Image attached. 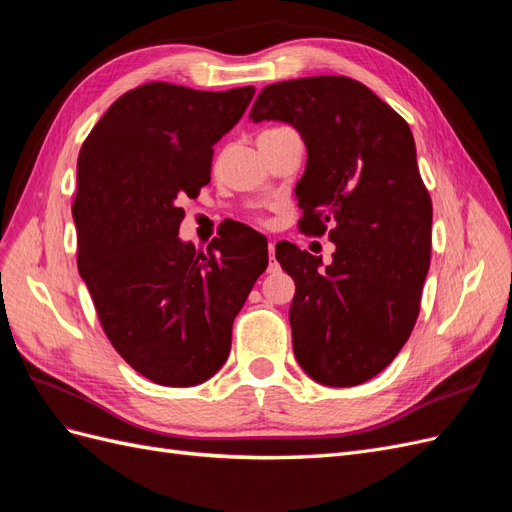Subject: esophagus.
I'll return each instance as SVG.
<instances>
[{
    "label": "esophagus",
    "instance_id": "34e87169",
    "mask_svg": "<svg viewBox=\"0 0 512 512\" xmlns=\"http://www.w3.org/2000/svg\"><path fill=\"white\" fill-rule=\"evenodd\" d=\"M267 250H269V267H267V271L275 273L277 269H280V265H277V260H275V243L273 241H269Z\"/></svg>",
    "mask_w": 512,
    "mask_h": 512
}]
</instances>
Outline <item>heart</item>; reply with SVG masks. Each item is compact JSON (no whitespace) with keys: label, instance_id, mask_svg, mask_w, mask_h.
Instances as JSON below:
<instances>
[{"label":"heart","instance_id":"heart-1","mask_svg":"<svg viewBox=\"0 0 512 512\" xmlns=\"http://www.w3.org/2000/svg\"><path fill=\"white\" fill-rule=\"evenodd\" d=\"M271 130H277V128H269V130H265V132H271Z\"/></svg>","mask_w":512,"mask_h":512}]
</instances>
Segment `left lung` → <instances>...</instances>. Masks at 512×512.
Listing matches in <instances>:
<instances>
[{"instance_id":"8db88e82","label":"left lung","mask_w":512,"mask_h":512,"mask_svg":"<svg viewBox=\"0 0 512 512\" xmlns=\"http://www.w3.org/2000/svg\"><path fill=\"white\" fill-rule=\"evenodd\" d=\"M254 121L292 123L307 147L297 183L305 235H329L333 262L282 241L292 275V348L316 382L356 386L404 348L421 312L431 260V198L406 119L348 76L267 85Z\"/></svg>"}]
</instances>
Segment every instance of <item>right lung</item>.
Segmentation results:
<instances>
[{
  "label": "right lung",
  "mask_w": 512,
  "mask_h": 512,
  "mask_svg": "<svg viewBox=\"0 0 512 512\" xmlns=\"http://www.w3.org/2000/svg\"><path fill=\"white\" fill-rule=\"evenodd\" d=\"M254 91L145 83L117 98L81 147L79 273L108 342L156 384L194 386L226 363L232 322L269 265L267 239L239 222L207 254L177 237L179 203L211 181L213 145Z\"/></svg>",
  "instance_id": "right-lung-1"
}]
</instances>
